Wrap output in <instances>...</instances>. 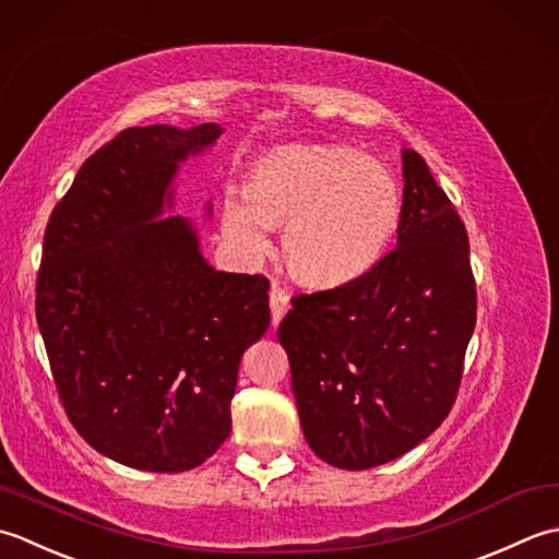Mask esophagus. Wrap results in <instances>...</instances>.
Segmentation results:
<instances>
[{"mask_svg": "<svg viewBox=\"0 0 559 559\" xmlns=\"http://www.w3.org/2000/svg\"><path fill=\"white\" fill-rule=\"evenodd\" d=\"M270 311H272V325H277L284 318V313L289 311V294L280 289L277 284H272L270 289Z\"/></svg>", "mask_w": 559, "mask_h": 559, "instance_id": "esophagus-1", "label": "esophagus"}]
</instances>
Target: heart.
<instances>
[{"label":"heart","instance_id":"obj_1","mask_svg":"<svg viewBox=\"0 0 559 559\" xmlns=\"http://www.w3.org/2000/svg\"><path fill=\"white\" fill-rule=\"evenodd\" d=\"M391 168L343 144H292L258 158L243 192L226 190L224 234L246 255L265 253L267 226L287 223L284 263L296 280L335 287L379 263L401 226Z\"/></svg>","mask_w":559,"mask_h":559}]
</instances>
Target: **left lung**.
<instances>
[{"instance_id":"left-lung-1","label":"left lung","mask_w":559,"mask_h":559,"mask_svg":"<svg viewBox=\"0 0 559 559\" xmlns=\"http://www.w3.org/2000/svg\"><path fill=\"white\" fill-rule=\"evenodd\" d=\"M403 176L397 246L340 287L292 296L277 330L304 437L343 471L389 463L447 419L475 328L465 224L413 150Z\"/></svg>"}]
</instances>
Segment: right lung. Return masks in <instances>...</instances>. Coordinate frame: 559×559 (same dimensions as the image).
<instances>
[{"instance_id": "1", "label": "right lung", "mask_w": 559, "mask_h": 559, "mask_svg": "<svg viewBox=\"0 0 559 559\" xmlns=\"http://www.w3.org/2000/svg\"><path fill=\"white\" fill-rule=\"evenodd\" d=\"M219 134L212 122L118 132L45 226L36 318L57 397L130 468L190 471L222 447L238 364L270 325L267 277L216 272L186 219L154 222L178 162Z\"/></svg>"}]
</instances>
